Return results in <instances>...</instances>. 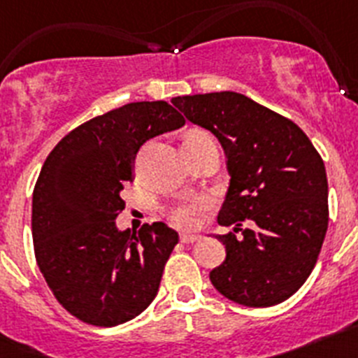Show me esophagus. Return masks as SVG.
<instances>
[{"label":"esophagus","instance_id":"1","mask_svg":"<svg viewBox=\"0 0 358 358\" xmlns=\"http://www.w3.org/2000/svg\"><path fill=\"white\" fill-rule=\"evenodd\" d=\"M199 238H201V235H197V233H181V242L185 243L197 242Z\"/></svg>","mask_w":358,"mask_h":358}]
</instances>
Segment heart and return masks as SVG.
I'll use <instances>...</instances> for the list:
<instances>
[{
  "label": "heart",
  "instance_id": "obj_1",
  "mask_svg": "<svg viewBox=\"0 0 358 358\" xmlns=\"http://www.w3.org/2000/svg\"><path fill=\"white\" fill-rule=\"evenodd\" d=\"M202 134V132H194L189 136H197ZM206 206V201L204 199H195V201L185 202V204H177V206L170 208L169 217L172 218V222H176L177 226H194L195 222V215H197L199 210Z\"/></svg>",
  "mask_w": 358,
  "mask_h": 358
}]
</instances>
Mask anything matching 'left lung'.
Instances as JSON below:
<instances>
[{"label":"left lung","instance_id":"left-lung-1","mask_svg":"<svg viewBox=\"0 0 358 358\" xmlns=\"http://www.w3.org/2000/svg\"><path fill=\"white\" fill-rule=\"evenodd\" d=\"M172 103L210 131L227 157L231 179L218 224L233 231L217 235L226 260L210 273L211 283L243 306L285 301L312 273L328 229L319 152L296 123L245 94H186Z\"/></svg>","mask_w":358,"mask_h":358}]
</instances>
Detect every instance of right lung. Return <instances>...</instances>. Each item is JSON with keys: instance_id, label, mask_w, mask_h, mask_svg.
I'll use <instances>...</instances> for the list:
<instances>
[{"instance_id": "right-lung-1", "label": "right lung", "mask_w": 358, "mask_h": 358, "mask_svg": "<svg viewBox=\"0 0 358 358\" xmlns=\"http://www.w3.org/2000/svg\"><path fill=\"white\" fill-rule=\"evenodd\" d=\"M182 125L169 102L127 103L73 129L44 161L31 197L37 265L57 301L87 324L131 321L159 290L177 231H122L116 217L141 145Z\"/></svg>"}]
</instances>
